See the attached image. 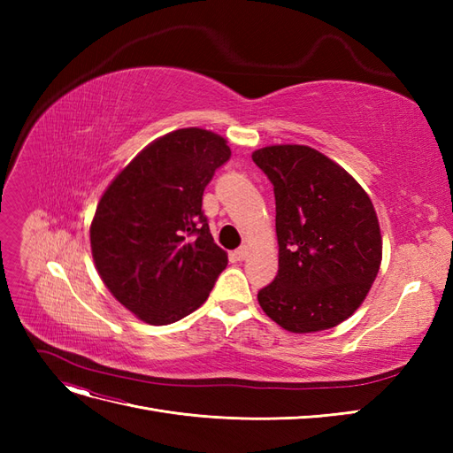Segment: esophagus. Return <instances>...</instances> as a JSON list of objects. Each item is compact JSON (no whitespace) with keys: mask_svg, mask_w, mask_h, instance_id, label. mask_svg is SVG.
I'll list each match as a JSON object with an SVG mask.
<instances>
[{"mask_svg":"<svg viewBox=\"0 0 453 453\" xmlns=\"http://www.w3.org/2000/svg\"><path fill=\"white\" fill-rule=\"evenodd\" d=\"M248 255H250V250L245 248V245H242V248H238L236 251H234V257L238 258V260H243V258H248Z\"/></svg>","mask_w":453,"mask_h":453,"instance_id":"obj_1","label":"esophagus"}]
</instances>
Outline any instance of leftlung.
<instances>
[{"mask_svg": "<svg viewBox=\"0 0 453 453\" xmlns=\"http://www.w3.org/2000/svg\"><path fill=\"white\" fill-rule=\"evenodd\" d=\"M276 196L280 270L258 291L260 308L285 331L340 325L361 306L381 263L374 205L336 162L306 145L253 153Z\"/></svg>", "mask_w": 453, "mask_h": 453, "instance_id": "obj_1", "label": "left lung"}]
</instances>
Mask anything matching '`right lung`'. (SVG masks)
Segmentation results:
<instances>
[{"label": "right lung", "instance_id": "obj_1", "mask_svg": "<svg viewBox=\"0 0 453 453\" xmlns=\"http://www.w3.org/2000/svg\"><path fill=\"white\" fill-rule=\"evenodd\" d=\"M228 158L221 135L181 128L147 145L104 193L90 225L96 270L142 321L183 319L208 300L226 268L202 196Z\"/></svg>", "mask_w": 453, "mask_h": 453}]
</instances>
